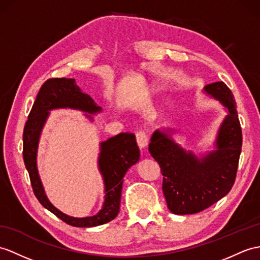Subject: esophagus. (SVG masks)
Instances as JSON below:
<instances>
[{"label":"esophagus","instance_id":"esophagus-1","mask_svg":"<svg viewBox=\"0 0 260 260\" xmlns=\"http://www.w3.org/2000/svg\"><path fill=\"white\" fill-rule=\"evenodd\" d=\"M136 139H137V143L139 145V148L143 149V148L147 147L149 139H148V136L144 131H138L136 134Z\"/></svg>","mask_w":260,"mask_h":260}]
</instances>
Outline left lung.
Returning <instances> with one entry per match:
<instances>
[{"label": "left lung", "instance_id": "1", "mask_svg": "<svg viewBox=\"0 0 260 260\" xmlns=\"http://www.w3.org/2000/svg\"><path fill=\"white\" fill-rule=\"evenodd\" d=\"M204 91L229 110L218 129L215 150L196 156L173 140L172 129L154 131L149 144L152 157L161 168L168 208L176 215L204 211L224 198L236 179L243 142L236 101L223 81L206 85Z\"/></svg>", "mask_w": 260, "mask_h": 260}]
</instances>
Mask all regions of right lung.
Wrapping results in <instances>:
<instances>
[{"label":"right lung","instance_id":"1","mask_svg":"<svg viewBox=\"0 0 260 260\" xmlns=\"http://www.w3.org/2000/svg\"><path fill=\"white\" fill-rule=\"evenodd\" d=\"M76 109L90 115L101 111L89 94L84 93L73 78H52L43 84L31 107L23 132V159L29 174L30 184L40 203L68 225L75 227H93L116 218L120 210L123 178L132 166L140 159L134 134H119L100 142L98 168L105 183V202L103 208L93 216L73 217L60 212L50 203L44 191L37 171V148L43 126L53 109ZM86 117L92 120L91 116Z\"/></svg>","mask_w":260,"mask_h":260}]
</instances>
